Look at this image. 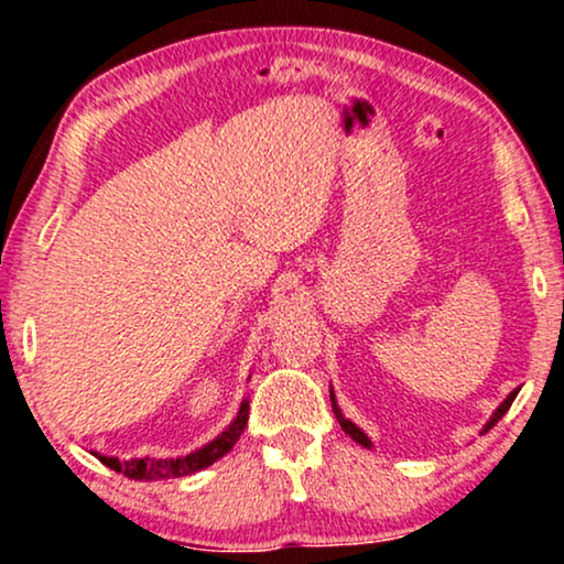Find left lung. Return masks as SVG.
Listing matches in <instances>:
<instances>
[{
    "label": "left lung",
    "mask_w": 564,
    "mask_h": 564,
    "mask_svg": "<svg viewBox=\"0 0 564 564\" xmlns=\"http://www.w3.org/2000/svg\"><path fill=\"white\" fill-rule=\"evenodd\" d=\"M517 392H520V390H514V392H509V394H507V400H503V403H501V405H498V408H496V411H494V416H490V419H488V422H485V426H482V430H480V435H485V432H488V430H494V426L498 424V419H501V416H503V413H507V411H509V405H511V403H514ZM332 408H334V416H336V422H339V426H341V430H345V432H347V435L355 440V443H358V445H364V448H373L371 437H368V435H366V432H364V430H360V426H358V424H352V422H349V419H345V413H341V408H339V405H336V394H334V390H332Z\"/></svg>",
    "instance_id": "obj_1"
}]
</instances>
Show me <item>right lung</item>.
Listing matches in <instances>:
<instances>
[{
  "label": "right lung",
  "instance_id": "add662e5",
  "mask_svg": "<svg viewBox=\"0 0 564 564\" xmlns=\"http://www.w3.org/2000/svg\"><path fill=\"white\" fill-rule=\"evenodd\" d=\"M246 422H249V400L243 398L236 419L228 424V430L219 432L212 443H206L204 448L187 453V456H177V458L145 456V458H129V462H119V458L113 456H100V453H95V456L100 458L106 467H111L113 471H121V475L129 477V480L151 482V480H172V477H187V475H196L200 469L212 467L217 458H223L225 453L238 443V437L243 435Z\"/></svg>",
  "mask_w": 564,
  "mask_h": 564
}]
</instances>
